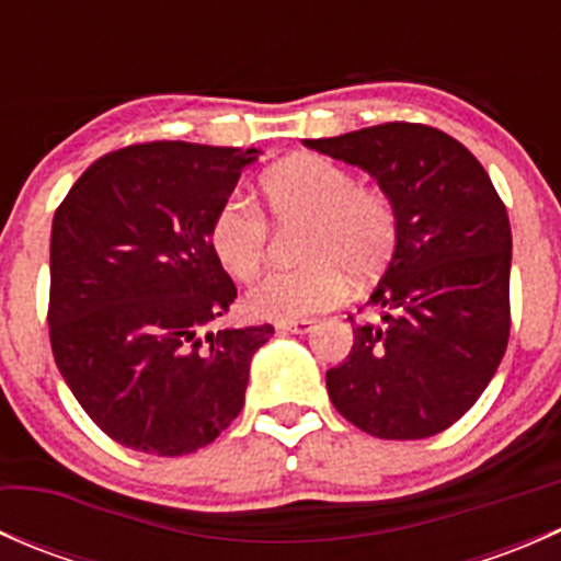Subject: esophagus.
<instances>
[{
	"label": "esophagus",
	"instance_id": "1",
	"mask_svg": "<svg viewBox=\"0 0 561 561\" xmlns=\"http://www.w3.org/2000/svg\"><path fill=\"white\" fill-rule=\"evenodd\" d=\"M312 320H282L276 322V331L282 333H309L312 331Z\"/></svg>",
	"mask_w": 561,
	"mask_h": 561
}]
</instances>
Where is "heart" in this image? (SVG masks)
<instances>
[{"label":"heart","instance_id":"heart-1","mask_svg":"<svg viewBox=\"0 0 561 561\" xmlns=\"http://www.w3.org/2000/svg\"><path fill=\"white\" fill-rule=\"evenodd\" d=\"M265 211L279 228L304 225L296 241L301 265L274 271L247 296L249 312L296 320L331 309L353 285H369L399 247V208L382 186L322 154L282 160L260 181ZM211 249L233 279L252 282L265 268L271 228L263 211L241 195L219 203L211 217Z\"/></svg>","mask_w":561,"mask_h":561}]
</instances>
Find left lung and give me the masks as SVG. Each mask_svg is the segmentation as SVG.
<instances>
[{"instance_id":"obj_1","label":"left lung","mask_w":561,"mask_h":561,"mask_svg":"<svg viewBox=\"0 0 561 561\" xmlns=\"http://www.w3.org/2000/svg\"><path fill=\"white\" fill-rule=\"evenodd\" d=\"M309 149L369 171L399 208V247L328 369L333 407L380 439H426L472 410L511 339V219L467 146L428 124L386 122Z\"/></svg>"}]
</instances>
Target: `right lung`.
I'll return each instance as SVG.
<instances>
[{
    "instance_id": "right-lung-1",
    "label": "right lung",
    "mask_w": 561,
    "mask_h": 561,
    "mask_svg": "<svg viewBox=\"0 0 561 561\" xmlns=\"http://www.w3.org/2000/svg\"><path fill=\"white\" fill-rule=\"evenodd\" d=\"M254 149L149 140L100 157L50 230L48 336L78 404L113 443L151 456L206 448L244 407L274 325L203 333L236 285L211 217Z\"/></svg>"
}]
</instances>
